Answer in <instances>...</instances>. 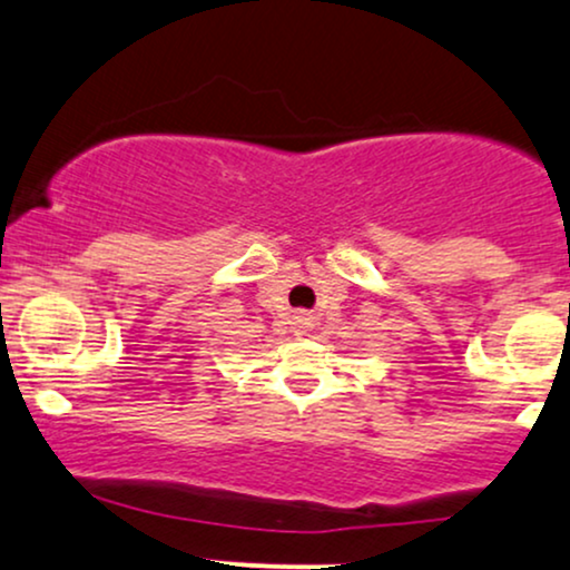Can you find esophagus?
<instances>
[{"label":"esophagus","mask_w":570,"mask_h":570,"mask_svg":"<svg viewBox=\"0 0 570 570\" xmlns=\"http://www.w3.org/2000/svg\"><path fill=\"white\" fill-rule=\"evenodd\" d=\"M311 324H307V318H299V328H307Z\"/></svg>","instance_id":"1"}]
</instances>
